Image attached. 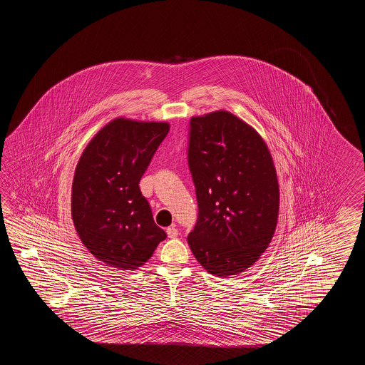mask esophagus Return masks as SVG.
I'll list each match as a JSON object with an SVG mask.
<instances>
[{
	"instance_id": "34e87169",
	"label": "esophagus",
	"mask_w": 365,
	"mask_h": 365,
	"mask_svg": "<svg viewBox=\"0 0 365 365\" xmlns=\"http://www.w3.org/2000/svg\"><path fill=\"white\" fill-rule=\"evenodd\" d=\"M167 235H168L170 239H176L179 236V231L172 225V227L167 228Z\"/></svg>"
}]
</instances>
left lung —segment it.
<instances>
[{
	"instance_id": "left-lung-1",
	"label": "left lung",
	"mask_w": 365,
	"mask_h": 365,
	"mask_svg": "<svg viewBox=\"0 0 365 365\" xmlns=\"http://www.w3.org/2000/svg\"><path fill=\"white\" fill-rule=\"evenodd\" d=\"M187 164L198 203L187 244L210 274L237 275L264 253L277 227L272 155L253 128L217 110L190 118Z\"/></svg>"
}]
</instances>
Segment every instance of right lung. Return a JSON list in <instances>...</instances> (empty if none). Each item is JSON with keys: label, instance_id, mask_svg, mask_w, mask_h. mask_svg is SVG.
Segmentation results:
<instances>
[{"label": "right lung", "instance_id": "add662e5", "mask_svg": "<svg viewBox=\"0 0 365 365\" xmlns=\"http://www.w3.org/2000/svg\"><path fill=\"white\" fill-rule=\"evenodd\" d=\"M170 132L165 123L116 118L87 145L76 168L71 217L91 255L120 270H135L167 233L154 222L140 181Z\"/></svg>", "mask_w": 365, "mask_h": 365}]
</instances>
